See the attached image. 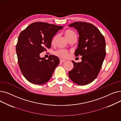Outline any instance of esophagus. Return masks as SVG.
Wrapping results in <instances>:
<instances>
[{"mask_svg": "<svg viewBox=\"0 0 121 121\" xmlns=\"http://www.w3.org/2000/svg\"><path fill=\"white\" fill-rule=\"evenodd\" d=\"M65 62V60L61 59V60H60V62L61 63H63V62Z\"/></svg>", "mask_w": 121, "mask_h": 121, "instance_id": "34e87169", "label": "esophagus"}]
</instances>
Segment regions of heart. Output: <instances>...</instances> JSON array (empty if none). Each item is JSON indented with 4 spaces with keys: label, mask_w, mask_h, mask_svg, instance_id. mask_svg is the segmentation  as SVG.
<instances>
[{
    "label": "heart",
    "mask_w": 121,
    "mask_h": 121,
    "mask_svg": "<svg viewBox=\"0 0 121 121\" xmlns=\"http://www.w3.org/2000/svg\"><path fill=\"white\" fill-rule=\"evenodd\" d=\"M64 35L66 38L68 40L74 36H77V35H76L74 32L71 30H66L64 32ZM57 38V36H54L52 38V40H51V44H52V45H54V44L55 43ZM54 54L55 55L59 57V58H62V59L66 58L68 56V51L64 49H59L58 50L55 51L54 52Z\"/></svg>",
    "instance_id": "heart-1"
}]
</instances>
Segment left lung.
<instances>
[{
	"mask_svg": "<svg viewBox=\"0 0 121 121\" xmlns=\"http://www.w3.org/2000/svg\"><path fill=\"white\" fill-rule=\"evenodd\" d=\"M69 26L78 31V48L74 54L82 56L81 62L72 61L73 68L69 72V78L75 84L86 85L96 79L102 66L106 54L105 39L92 23L77 22Z\"/></svg>",
	"mask_w": 121,
	"mask_h": 121,
	"instance_id": "left-lung-1",
	"label": "left lung"
}]
</instances>
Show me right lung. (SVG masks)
I'll list each match as a JSON object with an SVG mask.
<instances>
[{"label":"right lung","mask_w":121,"mask_h":121,"mask_svg":"<svg viewBox=\"0 0 121 121\" xmlns=\"http://www.w3.org/2000/svg\"><path fill=\"white\" fill-rule=\"evenodd\" d=\"M63 26L47 22L30 24L19 35L16 50L19 67L24 78L30 83L42 85L52 77L60 60L49 55L48 59L40 54L51 47V40Z\"/></svg>","instance_id":"right-lung-1"}]
</instances>
